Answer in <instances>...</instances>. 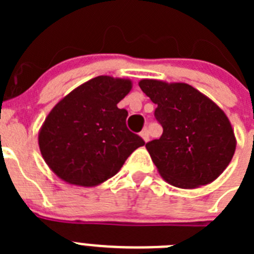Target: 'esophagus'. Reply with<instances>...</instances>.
<instances>
[{
	"label": "esophagus",
	"instance_id": "obj_1",
	"mask_svg": "<svg viewBox=\"0 0 254 254\" xmlns=\"http://www.w3.org/2000/svg\"><path fill=\"white\" fill-rule=\"evenodd\" d=\"M140 136L142 137L143 141H147V140H149V131H147L146 128L142 129V131L140 132Z\"/></svg>",
	"mask_w": 254,
	"mask_h": 254
}]
</instances>
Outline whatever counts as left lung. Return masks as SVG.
Masks as SVG:
<instances>
[{
    "label": "left lung",
    "mask_w": 254,
    "mask_h": 254,
    "mask_svg": "<svg viewBox=\"0 0 254 254\" xmlns=\"http://www.w3.org/2000/svg\"><path fill=\"white\" fill-rule=\"evenodd\" d=\"M138 85L158 105L155 118L163 126V134L147 142L146 149L164 181L183 190L214 182L237 147L223 109L185 82L143 78Z\"/></svg>",
    "instance_id": "left-lung-1"
}]
</instances>
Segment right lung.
<instances>
[{"instance_id": "1", "label": "right lung", "mask_w": 254, "mask_h": 254, "mask_svg": "<svg viewBox=\"0 0 254 254\" xmlns=\"http://www.w3.org/2000/svg\"><path fill=\"white\" fill-rule=\"evenodd\" d=\"M131 89L129 78L98 76L52 108L39 129L38 143L58 178L80 187L99 186L145 145L127 128V111L117 107Z\"/></svg>"}]
</instances>
